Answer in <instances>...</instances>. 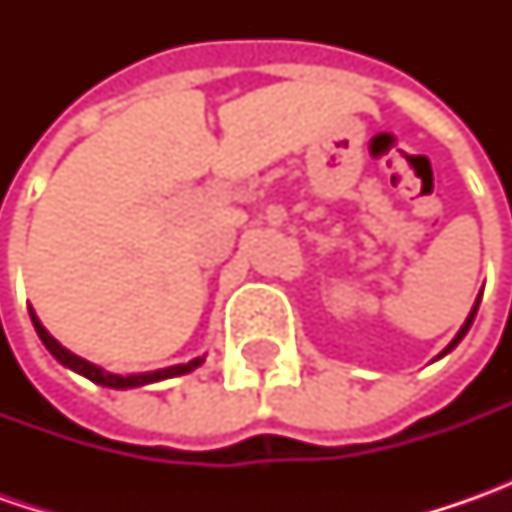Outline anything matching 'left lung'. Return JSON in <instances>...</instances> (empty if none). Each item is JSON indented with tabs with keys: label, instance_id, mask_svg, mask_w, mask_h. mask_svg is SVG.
I'll list each match as a JSON object with an SVG mask.
<instances>
[{
	"label": "left lung",
	"instance_id": "left-lung-1",
	"mask_svg": "<svg viewBox=\"0 0 512 512\" xmlns=\"http://www.w3.org/2000/svg\"><path fill=\"white\" fill-rule=\"evenodd\" d=\"M479 302H482V296H479V299H476V305H473V310H470V316H467V319H464V325H462V330H459V333H456V339H453V342L447 344V347H444L442 353H439V359H442L444 353H450V350H453V347H456V344L462 342V339H464V333H467V330H470V325H473V319H476V310H479Z\"/></svg>",
	"mask_w": 512,
	"mask_h": 512
}]
</instances>
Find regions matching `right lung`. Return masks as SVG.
I'll list each match as a JSON object with an SVG mask.
<instances>
[{"mask_svg":"<svg viewBox=\"0 0 512 512\" xmlns=\"http://www.w3.org/2000/svg\"><path fill=\"white\" fill-rule=\"evenodd\" d=\"M30 322L36 327V333H39V339L42 344L50 350V356L56 359V362H62L70 370H76L79 376H85L93 384H102V387H113V390H128V387H142V384H153V382H162V379H173V376H185L190 370H196L199 364L205 362V359H193V362L187 364H173V367H165V370H153V373H133V376H119V373H108V370H102V367H96V364L85 362L82 356H76V353H70L68 347H62V344L56 342L53 336H50L45 325L39 322V316L30 310Z\"/></svg>","mask_w":512,"mask_h":512,"instance_id":"right-lung-1","label":"right lung"}]
</instances>
